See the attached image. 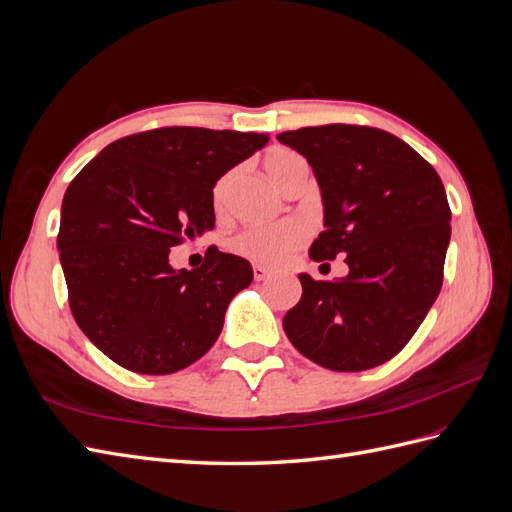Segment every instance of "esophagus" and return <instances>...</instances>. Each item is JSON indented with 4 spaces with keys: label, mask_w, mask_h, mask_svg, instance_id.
<instances>
[{
    "label": "esophagus",
    "mask_w": 512,
    "mask_h": 512,
    "mask_svg": "<svg viewBox=\"0 0 512 512\" xmlns=\"http://www.w3.org/2000/svg\"><path fill=\"white\" fill-rule=\"evenodd\" d=\"M252 271H254V280H256V282H265L267 277L271 275V271H269L267 267H262V265H254Z\"/></svg>",
    "instance_id": "1"
}]
</instances>
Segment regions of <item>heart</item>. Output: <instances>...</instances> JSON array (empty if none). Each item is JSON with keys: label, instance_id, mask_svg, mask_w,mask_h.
I'll return each instance as SVG.
<instances>
[{"label": "heart", "instance_id": "b5f03b06", "mask_svg": "<svg viewBox=\"0 0 512 512\" xmlns=\"http://www.w3.org/2000/svg\"><path fill=\"white\" fill-rule=\"evenodd\" d=\"M265 168L271 179L280 185L282 190L288 188L292 179L301 173H307V164L297 151L286 147H275L265 156ZM232 173H226L213 185V207L215 211H224L228 190H230ZM307 239V230L299 220H282L275 224L247 226L239 230L235 237L228 241V247L235 254L258 262V265H280L290 252L301 247Z\"/></svg>", "mask_w": 512, "mask_h": 512}]
</instances>
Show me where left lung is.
<instances>
[{"mask_svg":"<svg viewBox=\"0 0 512 512\" xmlns=\"http://www.w3.org/2000/svg\"><path fill=\"white\" fill-rule=\"evenodd\" d=\"M277 141L312 164L324 228L309 258L346 256L342 282L301 273V301L284 316L292 346L333 371H365L391 361L438 299L451 241L442 179L423 156L371 126L282 132Z\"/></svg>","mask_w":512,"mask_h":512,"instance_id":"1","label":"left lung"}]
</instances>
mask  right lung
I'll return each mask as SVG.
<instances>
[{
  "instance_id": "add662e5",
  "label": "right lung",
  "mask_w": 512,
  "mask_h": 512,
  "mask_svg": "<svg viewBox=\"0 0 512 512\" xmlns=\"http://www.w3.org/2000/svg\"><path fill=\"white\" fill-rule=\"evenodd\" d=\"M267 141L235 130H145L104 147L72 179L59 260L70 312L108 359L166 376L215 344L230 299L252 284V265L211 245L203 265L177 273L168 252L213 228L215 181Z\"/></svg>"
}]
</instances>
